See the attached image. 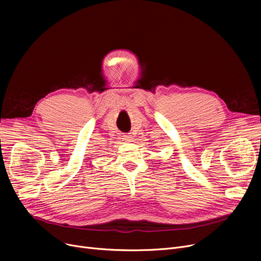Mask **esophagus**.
<instances>
[{"mask_svg":"<svg viewBox=\"0 0 261 261\" xmlns=\"http://www.w3.org/2000/svg\"><path fill=\"white\" fill-rule=\"evenodd\" d=\"M132 136L130 135V134H125V135H123V140H125V141H127V142H131L132 141Z\"/></svg>","mask_w":261,"mask_h":261,"instance_id":"esophagus-1","label":"esophagus"}]
</instances>
